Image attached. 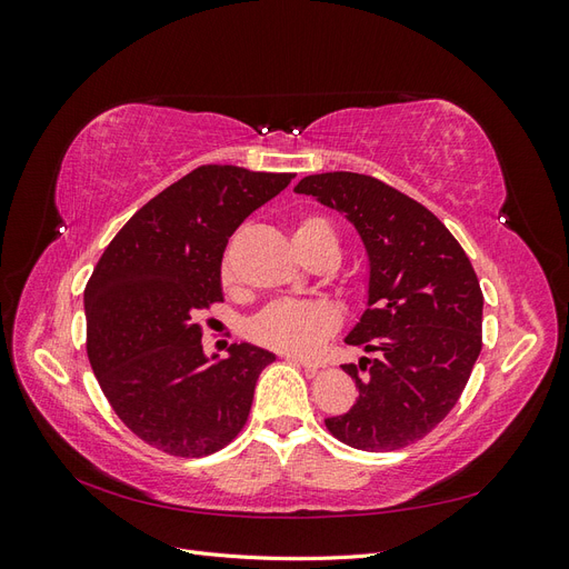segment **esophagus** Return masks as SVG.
I'll return each mask as SVG.
<instances>
[{
  "label": "esophagus",
  "mask_w": 569,
  "mask_h": 569,
  "mask_svg": "<svg viewBox=\"0 0 569 569\" xmlns=\"http://www.w3.org/2000/svg\"><path fill=\"white\" fill-rule=\"evenodd\" d=\"M284 358L287 360H291V363H299L301 368H306V370H320L322 368V363H318V360H311V358H303V356H295V353H284Z\"/></svg>",
  "instance_id": "esophagus-1"
}]
</instances>
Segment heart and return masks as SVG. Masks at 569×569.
I'll return each mask as SVG.
<instances>
[{
    "instance_id": "1",
    "label": "heart",
    "mask_w": 569,
    "mask_h": 569,
    "mask_svg": "<svg viewBox=\"0 0 569 569\" xmlns=\"http://www.w3.org/2000/svg\"><path fill=\"white\" fill-rule=\"evenodd\" d=\"M295 242L303 258L313 253L339 256V237L330 220L303 218L295 230ZM222 282H230V263L222 261ZM339 327V313L325 301H274L251 322L253 337L263 347L287 353H313Z\"/></svg>"
}]
</instances>
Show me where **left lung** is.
<instances>
[{"label": "left lung", "instance_id": "1", "mask_svg": "<svg viewBox=\"0 0 569 569\" xmlns=\"http://www.w3.org/2000/svg\"><path fill=\"white\" fill-rule=\"evenodd\" d=\"M295 192L347 216L370 258L368 308L347 337L372 353L341 366L358 401L327 418L358 451H396L449 416L481 351V297L470 258L443 222L382 180L335 170Z\"/></svg>", "mask_w": 569, "mask_h": 569}]
</instances>
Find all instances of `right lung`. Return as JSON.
I'll return each instance as SVG.
<instances>
[{
    "label": "right lung",
    "mask_w": 569,
    "mask_h": 569,
    "mask_svg": "<svg viewBox=\"0 0 569 569\" xmlns=\"http://www.w3.org/2000/svg\"><path fill=\"white\" fill-rule=\"evenodd\" d=\"M291 180L199 166L147 201L101 253L84 287L90 366L116 416L153 449L211 456L247 425L258 375L274 356L232 343L209 363L197 318L222 301L232 232Z\"/></svg>",
    "instance_id": "add662e5"
}]
</instances>
